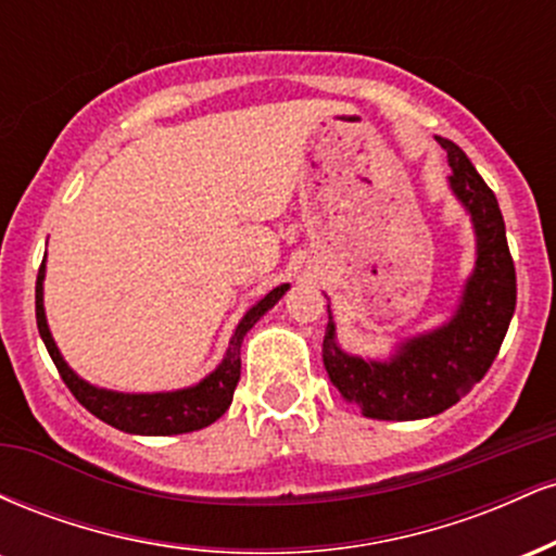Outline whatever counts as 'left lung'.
I'll return each mask as SVG.
<instances>
[{
  "label": "left lung",
  "instance_id": "1",
  "mask_svg": "<svg viewBox=\"0 0 556 556\" xmlns=\"http://www.w3.org/2000/svg\"><path fill=\"white\" fill-rule=\"evenodd\" d=\"M437 140L452 167L446 177L452 195L473 225L476 264L452 316L439 327L400 340L387 358H361L342 350L327 305L324 368L342 397L358 405L366 418H431L460 402L494 363L515 314V264L496 195L460 146Z\"/></svg>",
  "mask_w": 556,
  "mask_h": 556
}]
</instances>
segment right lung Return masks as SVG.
<instances>
[{"mask_svg": "<svg viewBox=\"0 0 556 556\" xmlns=\"http://www.w3.org/2000/svg\"><path fill=\"white\" fill-rule=\"evenodd\" d=\"M43 277H47V261L38 269L36 282V324L38 334H41L43 344H47L49 355H52L56 371H60L62 381L75 394V400L93 413L96 418L104 424L114 426V429L125 433H138V437H172V433H188L212 426L216 418L225 416V410L232 405L235 387L240 381V348L242 337L248 334L266 311L282 300V295L290 290V285L274 287L264 298L256 300L251 308L242 314V318L235 327L232 337H229L225 358L212 374L203 376L198 384L169 389V392H117V389L96 387L91 381L80 379L67 361L62 358L60 348H56L52 331L47 324V308H43Z\"/></svg>", "mask_w": 556, "mask_h": 556, "instance_id": "add662e5", "label": "right lung"}]
</instances>
